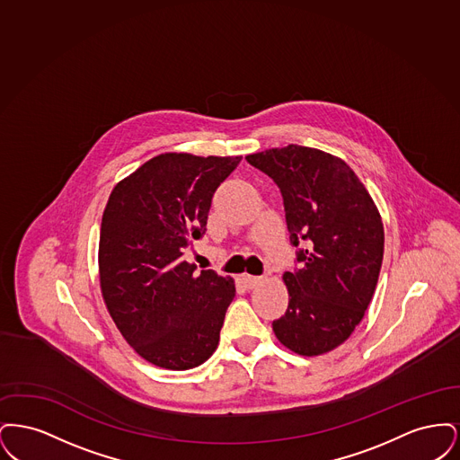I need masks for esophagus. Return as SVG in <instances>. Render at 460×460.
Masks as SVG:
<instances>
[{"instance_id":"obj_1","label":"esophagus","mask_w":460,"mask_h":460,"mask_svg":"<svg viewBox=\"0 0 460 460\" xmlns=\"http://www.w3.org/2000/svg\"><path fill=\"white\" fill-rule=\"evenodd\" d=\"M243 283L244 286L248 288V289H252V288H255V286L261 285L263 281V278H257V276H250V274H243Z\"/></svg>"}]
</instances>
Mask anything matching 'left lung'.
<instances>
[{"label": "left lung", "mask_w": 460, "mask_h": 460, "mask_svg": "<svg viewBox=\"0 0 460 460\" xmlns=\"http://www.w3.org/2000/svg\"><path fill=\"white\" fill-rule=\"evenodd\" d=\"M246 160L279 186L289 240L302 244V267L283 274L289 302L272 331L298 355L334 350L371 304L385 252L381 214L340 156L288 145Z\"/></svg>", "instance_id": "8db88e82"}]
</instances>
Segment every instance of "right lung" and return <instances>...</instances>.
<instances>
[{
	"instance_id": "1",
	"label": "right lung",
	"mask_w": 460,
	"mask_h": 460,
	"mask_svg": "<svg viewBox=\"0 0 460 460\" xmlns=\"http://www.w3.org/2000/svg\"><path fill=\"white\" fill-rule=\"evenodd\" d=\"M241 156L156 155L115 184L103 210L98 274L124 340L162 369L201 366L219 345L236 286L182 259L205 234L212 197Z\"/></svg>"
}]
</instances>
